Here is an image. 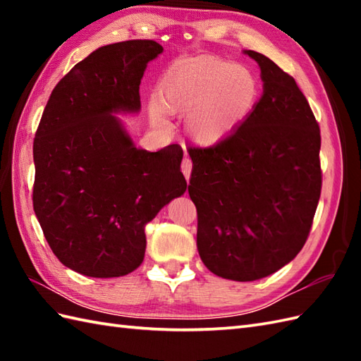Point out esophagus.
Here are the masks:
<instances>
[{
	"instance_id": "obj_1",
	"label": "esophagus",
	"mask_w": 361,
	"mask_h": 361,
	"mask_svg": "<svg viewBox=\"0 0 361 361\" xmlns=\"http://www.w3.org/2000/svg\"><path fill=\"white\" fill-rule=\"evenodd\" d=\"M181 171H183V173H185L186 180L189 181V178H190V172H192V161H190L189 158H185V159H183V163H181Z\"/></svg>"
}]
</instances>
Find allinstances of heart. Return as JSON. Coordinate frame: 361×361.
I'll return each mask as SVG.
<instances>
[{"label": "heart", "instance_id": "1", "mask_svg": "<svg viewBox=\"0 0 361 361\" xmlns=\"http://www.w3.org/2000/svg\"><path fill=\"white\" fill-rule=\"evenodd\" d=\"M257 83L240 65L220 59L169 66L150 106L152 124L166 130V113L186 114L188 133L214 144L239 127L255 106Z\"/></svg>", "mask_w": 361, "mask_h": 361}]
</instances>
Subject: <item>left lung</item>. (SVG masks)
I'll use <instances>...</instances> for the list:
<instances>
[{
    "mask_svg": "<svg viewBox=\"0 0 361 361\" xmlns=\"http://www.w3.org/2000/svg\"><path fill=\"white\" fill-rule=\"evenodd\" d=\"M264 93L242 124L211 147H189L197 248L220 278L256 281L293 260L321 195V135L290 74L256 51Z\"/></svg>",
    "mask_w": 361,
    "mask_h": 361,
    "instance_id": "8db88e82",
    "label": "left lung"
}]
</instances>
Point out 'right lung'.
Returning <instances> with one entry per match:
<instances>
[{"instance_id": "1", "label": "right lung", "mask_w": 361, "mask_h": 361, "mask_svg": "<svg viewBox=\"0 0 361 361\" xmlns=\"http://www.w3.org/2000/svg\"><path fill=\"white\" fill-rule=\"evenodd\" d=\"M153 40L91 52L52 90L34 140L32 203L43 234L65 267L91 278L136 270L145 225L185 194L183 149H137L111 113L141 109L140 85Z\"/></svg>"}]
</instances>
